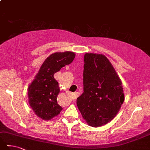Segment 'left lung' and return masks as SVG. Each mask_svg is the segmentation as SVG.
<instances>
[{
	"mask_svg": "<svg viewBox=\"0 0 150 150\" xmlns=\"http://www.w3.org/2000/svg\"><path fill=\"white\" fill-rule=\"evenodd\" d=\"M83 93L76 104L83 120L93 127L112 121L125 99L121 79L105 55H84Z\"/></svg>",
	"mask_w": 150,
	"mask_h": 150,
	"instance_id": "8db88e82",
	"label": "left lung"
}]
</instances>
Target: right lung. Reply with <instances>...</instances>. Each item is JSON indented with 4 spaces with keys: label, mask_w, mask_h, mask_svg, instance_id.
I'll return each instance as SVG.
<instances>
[{
    "label": "right lung",
    "mask_w": 150,
    "mask_h": 150,
    "mask_svg": "<svg viewBox=\"0 0 150 150\" xmlns=\"http://www.w3.org/2000/svg\"><path fill=\"white\" fill-rule=\"evenodd\" d=\"M75 56L72 52L51 54L44 61L35 79L28 87L29 105L42 120H51L63 110L57 101L60 89L53 76L62 67L71 63Z\"/></svg>",
    "instance_id": "right-lung-1"
}]
</instances>
